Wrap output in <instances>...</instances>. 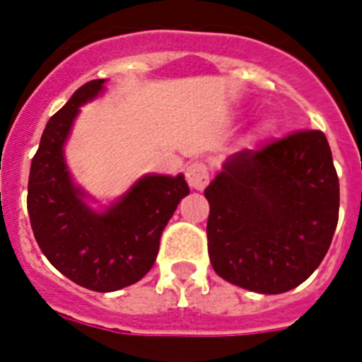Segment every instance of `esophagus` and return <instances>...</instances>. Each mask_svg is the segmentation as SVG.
I'll use <instances>...</instances> for the list:
<instances>
[{
	"mask_svg": "<svg viewBox=\"0 0 362 362\" xmlns=\"http://www.w3.org/2000/svg\"><path fill=\"white\" fill-rule=\"evenodd\" d=\"M186 180L193 189H204L210 180L209 167L204 163H201V161H193V163L187 165Z\"/></svg>",
	"mask_w": 362,
	"mask_h": 362,
	"instance_id": "esophagus-1",
	"label": "esophagus"
}]
</instances>
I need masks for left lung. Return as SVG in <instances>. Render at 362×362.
<instances>
[{
  "mask_svg": "<svg viewBox=\"0 0 362 362\" xmlns=\"http://www.w3.org/2000/svg\"><path fill=\"white\" fill-rule=\"evenodd\" d=\"M204 197L216 274L255 293L289 291L320 267L338 223L340 186L327 136L303 129L233 153Z\"/></svg>",
  "mask_w": 362,
  "mask_h": 362,
  "instance_id": "left-lung-1",
  "label": "left lung"
}]
</instances>
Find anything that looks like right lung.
Returning a JSON list of instances; mask_svg holds the SVG:
<instances>
[{
  "label": "right lung",
  "instance_id": "obj_1",
  "mask_svg": "<svg viewBox=\"0 0 362 362\" xmlns=\"http://www.w3.org/2000/svg\"><path fill=\"white\" fill-rule=\"evenodd\" d=\"M103 78L86 82L48 120L31 159L28 212L47 259L71 281L109 293L135 284L152 269L159 238L176 206L189 193L184 175H146L105 212L84 203L73 184L64 144L78 107L103 92Z\"/></svg>",
  "mask_w": 362,
  "mask_h": 362
}]
</instances>
